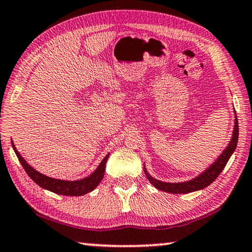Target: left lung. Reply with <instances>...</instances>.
Segmentation results:
<instances>
[{
    "mask_svg": "<svg viewBox=\"0 0 252 252\" xmlns=\"http://www.w3.org/2000/svg\"><path fill=\"white\" fill-rule=\"evenodd\" d=\"M238 138H239V123L238 117L235 116V122H234V129H233V135L231 141L227 147H226L223 153H220V156L218 157L216 161L213 165L208 167V168L203 171L202 174H200L199 176H196L191 181L188 182H182V183H167V182H161L153 178L151 175L145 169L144 167V173L147 175L148 180L150 181V183L156 189H161L163 192L174 193V194H180V193H189L198 191V189H202L213 183V182L218 177V175L221 173V170L224 169V167L227 163L228 159L231 158L233 152L235 151L236 144H238Z\"/></svg>",
    "mask_w": 252,
    "mask_h": 252,
    "instance_id": "1",
    "label": "left lung"
}]
</instances>
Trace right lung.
<instances>
[{
  "instance_id": "obj_1",
  "label": "right lung",
  "mask_w": 252,
  "mask_h": 252,
  "mask_svg": "<svg viewBox=\"0 0 252 252\" xmlns=\"http://www.w3.org/2000/svg\"><path fill=\"white\" fill-rule=\"evenodd\" d=\"M12 148L14 152H16L20 163L23 165L24 169L26 170V173L28 174V176L31 177L36 184L39 185V187L43 189H49L51 192L57 193V194L71 195V196H79V195L86 194V193L93 191V189L99 185L101 180L104 176L105 163H107L109 155H110V153H108V155L104 157L99 167H97L95 171H93L90 176L82 178V180H78V181H64V180H57V178L45 176V175L38 173V171L32 168L31 165H28L26 160H25L23 157H21L20 153L17 151V149L14 147L13 143H12Z\"/></svg>"
}]
</instances>
